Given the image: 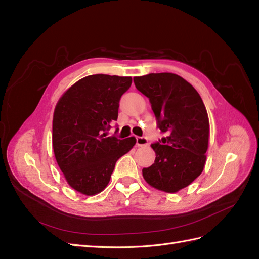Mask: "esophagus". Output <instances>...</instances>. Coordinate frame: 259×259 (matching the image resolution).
Listing matches in <instances>:
<instances>
[{
    "label": "esophagus",
    "mask_w": 259,
    "mask_h": 259,
    "mask_svg": "<svg viewBox=\"0 0 259 259\" xmlns=\"http://www.w3.org/2000/svg\"><path fill=\"white\" fill-rule=\"evenodd\" d=\"M137 146L138 147H147L148 140L144 137H137Z\"/></svg>",
    "instance_id": "34e87169"
}]
</instances>
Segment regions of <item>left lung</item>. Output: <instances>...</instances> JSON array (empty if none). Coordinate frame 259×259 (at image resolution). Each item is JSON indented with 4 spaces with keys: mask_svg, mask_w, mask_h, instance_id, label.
I'll return each instance as SVG.
<instances>
[{
    "mask_svg": "<svg viewBox=\"0 0 259 259\" xmlns=\"http://www.w3.org/2000/svg\"><path fill=\"white\" fill-rule=\"evenodd\" d=\"M136 88L147 96L165 137L151 144L154 163L142 169L152 188L176 193L202 173L206 162L209 121L206 108L195 88L171 73L134 78Z\"/></svg>",
    "mask_w": 259,
    "mask_h": 259,
    "instance_id": "8db88e82",
    "label": "left lung"
}]
</instances>
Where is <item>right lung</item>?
<instances>
[{
	"label": "right lung",
	"instance_id": "add662e5",
	"mask_svg": "<svg viewBox=\"0 0 259 259\" xmlns=\"http://www.w3.org/2000/svg\"><path fill=\"white\" fill-rule=\"evenodd\" d=\"M131 82V77L90 75L69 87L56 104L54 154L66 181L83 195L104 191L117 160L136 144L135 137L121 140L107 132Z\"/></svg>",
	"mask_w": 259,
	"mask_h": 259
}]
</instances>
